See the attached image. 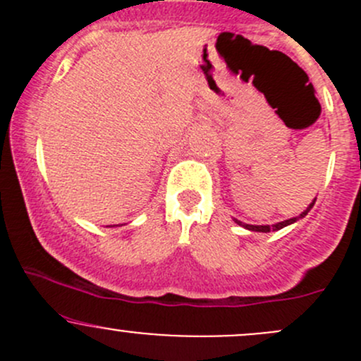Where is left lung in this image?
Returning <instances> with one entry per match:
<instances>
[{
    "instance_id": "obj_1",
    "label": "left lung",
    "mask_w": 361,
    "mask_h": 361,
    "mask_svg": "<svg viewBox=\"0 0 361 361\" xmlns=\"http://www.w3.org/2000/svg\"><path fill=\"white\" fill-rule=\"evenodd\" d=\"M314 202H316V199H314V201H312L311 204H309V206L305 207V209L302 211V213L298 214V216L288 218V220H285V221H278V224H274V225H250V224H243L241 220H235V218H234V221H235V224H238V225H241V227L248 228V231H251V232H271V231H279V228L288 227V225H292V224H295V221L300 220V218H304L305 214H307L309 211H311V207L314 206Z\"/></svg>"
}]
</instances>
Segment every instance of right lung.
Returning <instances> with one entry per match:
<instances>
[{
	"label": "right lung",
	"instance_id": "obj_1",
	"mask_svg": "<svg viewBox=\"0 0 361 361\" xmlns=\"http://www.w3.org/2000/svg\"><path fill=\"white\" fill-rule=\"evenodd\" d=\"M108 227H111V225H108ZM113 227H115V225H113Z\"/></svg>",
	"mask_w": 361,
	"mask_h": 361
}]
</instances>
